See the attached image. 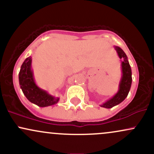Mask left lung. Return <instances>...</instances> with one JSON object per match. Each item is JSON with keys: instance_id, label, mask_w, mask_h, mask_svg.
I'll return each instance as SVG.
<instances>
[{"instance_id": "8db88e82", "label": "left lung", "mask_w": 154, "mask_h": 154, "mask_svg": "<svg viewBox=\"0 0 154 154\" xmlns=\"http://www.w3.org/2000/svg\"><path fill=\"white\" fill-rule=\"evenodd\" d=\"M120 59H122L121 63L122 77L119 84V90L112 98L107 100L100 105V106L106 109H111L123 101L128 96L132 85V70L129 63L128 56L121 48L114 46Z\"/></svg>"}]
</instances>
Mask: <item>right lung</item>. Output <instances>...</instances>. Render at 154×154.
Instances as JSON below:
<instances>
[{
  "label": "right lung",
  "instance_id": "right-lung-1",
  "mask_svg": "<svg viewBox=\"0 0 154 154\" xmlns=\"http://www.w3.org/2000/svg\"><path fill=\"white\" fill-rule=\"evenodd\" d=\"M19 81L23 93L31 103L40 107H46L59 102V98L49 94L46 91L39 88L35 83L32 69L31 56L26 58L23 62L19 74Z\"/></svg>",
  "mask_w": 154,
  "mask_h": 154
}]
</instances>
